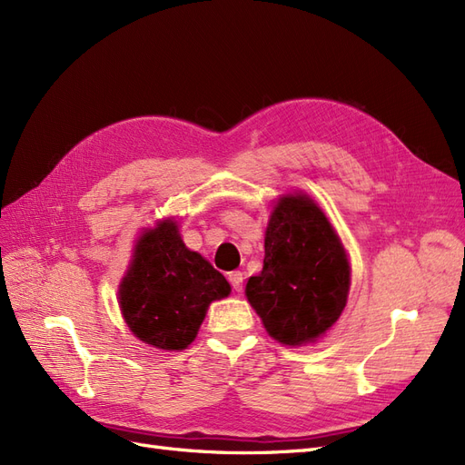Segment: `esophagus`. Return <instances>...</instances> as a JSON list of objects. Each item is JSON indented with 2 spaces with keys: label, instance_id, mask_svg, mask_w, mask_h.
<instances>
[{
  "label": "esophagus",
  "instance_id": "obj_1",
  "mask_svg": "<svg viewBox=\"0 0 465 465\" xmlns=\"http://www.w3.org/2000/svg\"><path fill=\"white\" fill-rule=\"evenodd\" d=\"M229 281H231V285H232V289H234L236 292L242 291V281H244V277H242L241 272H231V273H229Z\"/></svg>",
  "mask_w": 465,
  "mask_h": 465
}]
</instances>
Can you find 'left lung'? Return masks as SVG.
Here are the masks:
<instances>
[{
	"label": "left lung",
	"instance_id": "obj_1",
	"mask_svg": "<svg viewBox=\"0 0 465 465\" xmlns=\"http://www.w3.org/2000/svg\"><path fill=\"white\" fill-rule=\"evenodd\" d=\"M349 292L345 250L322 209L308 195H285L265 231L260 275L246 297L273 340L311 343L341 316Z\"/></svg>",
	"mask_w": 465,
	"mask_h": 465
}]
</instances>
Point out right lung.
Returning a JSON list of instances; mask_svg holds the SVG:
<instances>
[{
    "label": "right lung",
    "mask_w": 465,
    "mask_h": 465,
    "mask_svg": "<svg viewBox=\"0 0 465 465\" xmlns=\"http://www.w3.org/2000/svg\"><path fill=\"white\" fill-rule=\"evenodd\" d=\"M229 292L227 279L184 246L176 223L161 221L139 238L120 285V306L143 343L182 351L198 335L207 306Z\"/></svg>",
    "instance_id": "1"
}]
</instances>
